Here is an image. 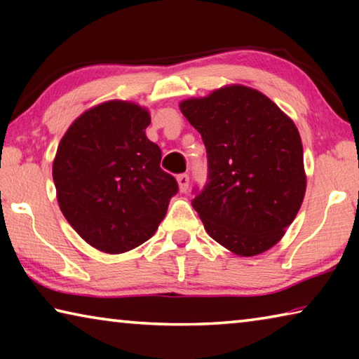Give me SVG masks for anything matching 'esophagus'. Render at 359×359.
<instances>
[{
    "instance_id": "obj_1",
    "label": "esophagus",
    "mask_w": 359,
    "mask_h": 359,
    "mask_svg": "<svg viewBox=\"0 0 359 359\" xmlns=\"http://www.w3.org/2000/svg\"><path fill=\"white\" fill-rule=\"evenodd\" d=\"M177 182H179L180 191L182 193H187L188 185H190V177H188V174H179L177 175Z\"/></svg>"
}]
</instances>
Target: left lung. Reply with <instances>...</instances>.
<instances>
[{
	"label": "left lung",
	"instance_id": "obj_1",
	"mask_svg": "<svg viewBox=\"0 0 359 359\" xmlns=\"http://www.w3.org/2000/svg\"><path fill=\"white\" fill-rule=\"evenodd\" d=\"M201 133L208 184L191 201L209 236L239 257L283 238L306 194L299 131L266 95L228 85L180 102Z\"/></svg>",
	"mask_w": 359,
	"mask_h": 359
}]
</instances>
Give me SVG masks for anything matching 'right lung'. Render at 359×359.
<instances>
[{
  "mask_svg": "<svg viewBox=\"0 0 359 359\" xmlns=\"http://www.w3.org/2000/svg\"><path fill=\"white\" fill-rule=\"evenodd\" d=\"M147 109L107 101L77 117L58 144L52 175L63 215L98 250L125 253L155 234L177 180L145 136Z\"/></svg>",
  "mask_w": 359,
  "mask_h": 359,
  "instance_id": "right-lung-1",
  "label": "right lung"
}]
</instances>
